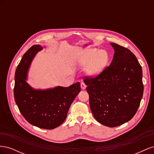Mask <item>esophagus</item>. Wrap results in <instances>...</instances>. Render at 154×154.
<instances>
[{
    "instance_id": "esophagus-1",
    "label": "esophagus",
    "mask_w": 154,
    "mask_h": 154,
    "mask_svg": "<svg viewBox=\"0 0 154 154\" xmlns=\"http://www.w3.org/2000/svg\"><path fill=\"white\" fill-rule=\"evenodd\" d=\"M86 87H87V85L85 84V83H83V82L81 83V88H82V89H85Z\"/></svg>"
}]
</instances>
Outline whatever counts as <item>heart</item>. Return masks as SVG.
Masks as SVG:
<instances>
[{
	"instance_id": "obj_1",
	"label": "heart",
	"mask_w": 154,
	"mask_h": 154,
	"mask_svg": "<svg viewBox=\"0 0 154 154\" xmlns=\"http://www.w3.org/2000/svg\"><path fill=\"white\" fill-rule=\"evenodd\" d=\"M109 60V53L105 50L91 48L83 51L77 60L79 66L86 67L87 73L95 76L103 71Z\"/></svg>"
}]
</instances>
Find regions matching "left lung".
Returning <instances> with one entry per match:
<instances>
[{
	"label": "left lung",
	"instance_id": "obj_1",
	"mask_svg": "<svg viewBox=\"0 0 154 154\" xmlns=\"http://www.w3.org/2000/svg\"><path fill=\"white\" fill-rule=\"evenodd\" d=\"M115 51L110 66L98 75L87 76L92 113L101 124L116 127L131 119L143 94V72L137 59L128 49L110 43Z\"/></svg>",
	"mask_w": 154,
	"mask_h": 154
}]
</instances>
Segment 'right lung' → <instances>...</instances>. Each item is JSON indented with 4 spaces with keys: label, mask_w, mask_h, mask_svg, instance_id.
Returning <instances> with one entry per match:
<instances>
[{
    "label": "right lung",
    "mask_w": 154,
    "mask_h": 154,
    "mask_svg": "<svg viewBox=\"0 0 154 154\" xmlns=\"http://www.w3.org/2000/svg\"><path fill=\"white\" fill-rule=\"evenodd\" d=\"M32 45L23 56L15 75L14 97L20 113L27 122L40 128L54 129L67 118L71 103L80 92V83L68 87H57L46 91L34 90L26 82L27 72L35 54L42 50Z\"/></svg>",
    "instance_id": "obj_1"
}]
</instances>
